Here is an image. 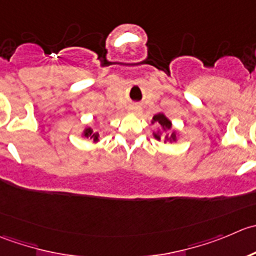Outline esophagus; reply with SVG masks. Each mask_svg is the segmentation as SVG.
Wrapping results in <instances>:
<instances>
[{"label":"esophagus","mask_w":256,"mask_h":256,"mask_svg":"<svg viewBox=\"0 0 256 256\" xmlns=\"http://www.w3.org/2000/svg\"><path fill=\"white\" fill-rule=\"evenodd\" d=\"M129 110H130L132 113H136V114H139V113L142 112V108L139 107L138 104H132L130 107H129Z\"/></svg>","instance_id":"esophagus-1"}]
</instances>
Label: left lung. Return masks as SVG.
<instances>
[{
  "mask_svg": "<svg viewBox=\"0 0 256 256\" xmlns=\"http://www.w3.org/2000/svg\"><path fill=\"white\" fill-rule=\"evenodd\" d=\"M153 122L158 123V124H160L162 127H164V128H168V129L172 128L170 122H169V120H166V116L160 114V113H159V114H156V116H154V117H153ZM154 136H156V139H160V136H159L158 134H154ZM172 139H173V140H174V139H176L174 134H172Z\"/></svg>",
  "mask_w": 256,
  "mask_h": 256,
  "instance_id": "1",
  "label": "left lung"
}]
</instances>
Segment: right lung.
<instances>
[{"label":"right lung","mask_w":256,"mask_h":256,"mask_svg":"<svg viewBox=\"0 0 256 256\" xmlns=\"http://www.w3.org/2000/svg\"><path fill=\"white\" fill-rule=\"evenodd\" d=\"M84 136H87V138H88V136H90V138H93V139H94V140H97V139H98V134L97 133H93V130L90 128L86 129Z\"/></svg>","instance_id":"obj_1"}]
</instances>
